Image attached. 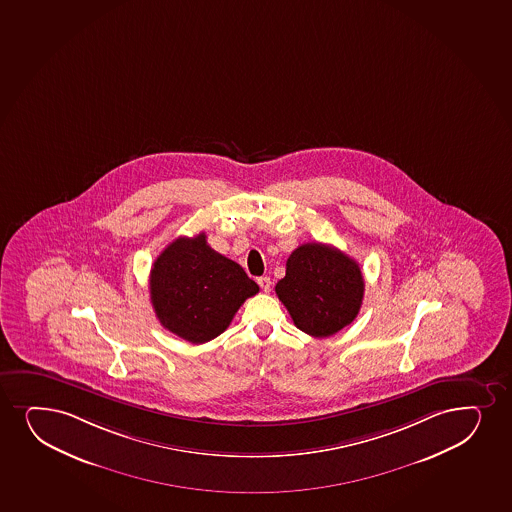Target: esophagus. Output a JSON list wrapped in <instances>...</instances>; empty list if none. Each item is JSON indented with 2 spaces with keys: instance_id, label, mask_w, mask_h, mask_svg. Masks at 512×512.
<instances>
[{
  "instance_id": "esophagus-1",
  "label": "esophagus",
  "mask_w": 512,
  "mask_h": 512,
  "mask_svg": "<svg viewBox=\"0 0 512 512\" xmlns=\"http://www.w3.org/2000/svg\"><path fill=\"white\" fill-rule=\"evenodd\" d=\"M257 283H259L260 289H262L264 293H269V291H271V277H259V279H257Z\"/></svg>"
}]
</instances>
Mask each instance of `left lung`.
<instances>
[{
    "label": "left lung",
    "mask_w": 512,
    "mask_h": 512,
    "mask_svg": "<svg viewBox=\"0 0 512 512\" xmlns=\"http://www.w3.org/2000/svg\"><path fill=\"white\" fill-rule=\"evenodd\" d=\"M365 281L360 265L346 253L305 243L289 255L286 276L276 295L300 331L329 337L351 324L360 312Z\"/></svg>",
    "instance_id": "obj_1"
}]
</instances>
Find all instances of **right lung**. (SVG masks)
Returning a JSON list of instances; mask_svg holds the SVG:
<instances>
[{"mask_svg":"<svg viewBox=\"0 0 512 512\" xmlns=\"http://www.w3.org/2000/svg\"><path fill=\"white\" fill-rule=\"evenodd\" d=\"M151 301L164 329L202 344L223 334L259 286L241 265L207 245L205 233L180 236L152 264Z\"/></svg>","mask_w":512,"mask_h":512,"instance_id":"add662e5","label":"right lung"}]
</instances>
